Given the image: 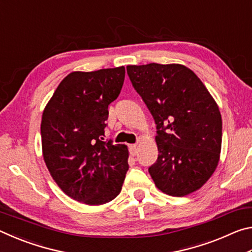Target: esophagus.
Instances as JSON below:
<instances>
[{"instance_id":"obj_1","label":"esophagus","mask_w":252,"mask_h":252,"mask_svg":"<svg viewBox=\"0 0 252 252\" xmlns=\"http://www.w3.org/2000/svg\"><path fill=\"white\" fill-rule=\"evenodd\" d=\"M130 153L132 156H135L138 153V146L136 144H131L130 146Z\"/></svg>"}]
</instances>
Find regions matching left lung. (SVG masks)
I'll list each match as a JSON object with an SVG mask.
<instances>
[{
	"mask_svg": "<svg viewBox=\"0 0 252 252\" xmlns=\"http://www.w3.org/2000/svg\"><path fill=\"white\" fill-rule=\"evenodd\" d=\"M126 72L157 125L159 156L149 168L157 188L173 197L194 192L219 162L222 120L216 101L185 65H127Z\"/></svg>",
	"mask_w": 252,
	"mask_h": 252,
	"instance_id": "obj_1",
	"label": "left lung"
}]
</instances>
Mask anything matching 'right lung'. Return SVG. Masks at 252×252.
Here are the masks:
<instances>
[{
	"label": "right lung",
	"instance_id": "1",
	"mask_svg": "<svg viewBox=\"0 0 252 252\" xmlns=\"http://www.w3.org/2000/svg\"><path fill=\"white\" fill-rule=\"evenodd\" d=\"M125 75V66L72 72L42 116V151L51 176L66 195L89 206L116 198L129 170L126 146L103 141L108 106L120 94Z\"/></svg>",
	"mask_w": 252,
	"mask_h": 252
}]
</instances>
